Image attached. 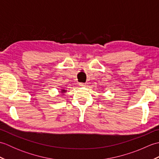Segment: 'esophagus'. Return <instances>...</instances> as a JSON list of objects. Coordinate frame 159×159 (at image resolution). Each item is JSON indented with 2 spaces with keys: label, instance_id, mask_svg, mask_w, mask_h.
Wrapping results in <instances>:
<instances>
[{
  "label": "esophagus",
  "instance_id": "1",
  "mask_svg": "<svg viewBox=\"0 0 159 159\" xmlns=\"http://www.w3.org/2000/svg\"><path fill=\"white\" fill-rule=\"evenodd\" d=\"M79 85L81 86V87H85L86 86V84L85 83H79Z\"/></svg>",
  "mask_w": 159,
  "mask_h": 159
}]
</instances>
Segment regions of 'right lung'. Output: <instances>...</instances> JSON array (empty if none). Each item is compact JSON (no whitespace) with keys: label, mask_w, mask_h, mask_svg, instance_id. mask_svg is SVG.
<instances>
[{"label":"right lung","mask_w":159,"mask_h":159,"mask_svg":"<svg viewBox=\"0 0 159 159\" xmlns=\"http://www.w3.org/2000/svg\"><path fill=\"white\" fill-rule=\"evenodd\" d=\"M66 92V90H65V89H62L61 90V93H65Z\"/></svg>","instance_id":"1"}]
</instances>
